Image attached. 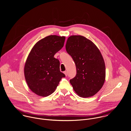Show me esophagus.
<instances>
[{"label":"esophagus","instance_id":"esophagus-1","mask_svg":"<svg viewBox=\"0 0 131 131\" xmlns=\"http://www.w3.org/2000/svg\"><path fill=\"white\" fill-rule=\"evenodd\" d=\"M64 74L65 75V76H67V71H64Z\"/></svg>","mask_w":131,"mask_h":131}]
</instances>
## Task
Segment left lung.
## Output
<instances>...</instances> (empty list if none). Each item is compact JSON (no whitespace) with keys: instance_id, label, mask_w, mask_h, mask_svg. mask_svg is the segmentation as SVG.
<instances>
[{"instance_id":"1","label":"left lung","mask_w":131,"mask_h":131,"mask_svg":"<svg viewBox=\"0 0 131 131\" xmlns=\"http://www.w3.org/2000/svg\"><path fill=\"white\" fill-rule=\"evenodd\" d=\"M66 50L76 67L75 77L70 80L74 90L84 98L94 95L105 79V63L100 50L92 41L80 35L68 38Z\"/></svg>"}]
</instances>
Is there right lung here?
Returning a JSON list of instances; mask_svg holds the SVG:
<instances>
[{"label": "right lung", "instance_id": "obj_1", "mask_svg": "<svg viewBox=\"0 0 131 131\" xmlns=\"http://www.w3.org/2000/svg\"><path fill=\"white\" fill-rule=\"evenodd\" d=\"M65 37L50 35L35 44L27 59L24 74L29 89L46 97L53 93L65 74L60 71V62L54 57L64 46Z\"/></svg>", "mask_w": 131, "mask_h": 131}]
</instances>
